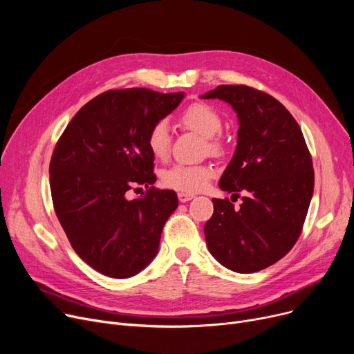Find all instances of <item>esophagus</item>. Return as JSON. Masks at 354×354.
Listing matches in <instances>:
<instances>
[{"mask_svg": "<svg viewBox=\"0 0 354 354\" xmlns=\"http://www.w3.org/2000/svg\"><path fill=\"white\" fill-rule=\"evenodd\" d=\"M178 198H179V201H180V202H188V201H191V199L194 198V195H192V194L179 192V194H178Z\"/></svg>", "mask_w": 354, "mask_h": 354, "instance_id": "esophagus-1", "label": "esophagus"}]
</instances>
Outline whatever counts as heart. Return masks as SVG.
I'll return each instance as SVG.
<instances>
[{
  "instance_id": "obj_1",
  "label": "heart",
  "mask_w": 354,
  "mask_h": 354,
  "mask_svg": "<svg viewBox=\"0 0 354 354\" xmlns=\"http://www.w3.org/2000/svg\"><path fill=\"white\" fill-rule=\"evenodd\" d=\"M179 124L205 138V151L212 156H222L227 152V142L219 135L222 118L218 111L202 102L189 104L178 118ZM146 145L156 159H165L169 153L171 136L166 122H156L147 132ZM212 176V167L207 165H175L163 176V185L180 192H199Z\"/></svg>"
}]
</instances>
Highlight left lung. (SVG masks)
<instances>
[{
	"instance_id": "1",
	"label": "left lung",
	"mask_w": 354,
	"mask_h": 354,
	"mask_svg": "<svg viewBox=\"0 0 354 354\" xmlns=\"http://www.w3.org/2000/svg\"><path fill=\"white\" fill-rule=\"evenodd\" d=\"M221 99L236 111L235 153L219 188L239 198L238 208L214 198L205 224L209 252L241 274L261 271L281 259L299 239L314 189V171L299 123L267 93L244 84H221L201 96Z\"/></svg>"
}]
</instances>
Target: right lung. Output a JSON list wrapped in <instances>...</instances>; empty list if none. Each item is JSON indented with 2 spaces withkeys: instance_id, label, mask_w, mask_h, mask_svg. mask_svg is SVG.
<instances>
[{
  "instance_id": "1",
  "label": "right lung",
  "mask_w": 354,
  "mask_h": 354,
  "mask_svg": "<svg viewBox=\"0 0 354 354\" xmlns=\"http://www.w3.org/2000/svg\"><path fill=\"white\" fill-rule=\"evenodd\" d=\"M183 93L107 90L86 103L60 136L50 162L55 215L73 250L103 275L129 278L155 258L174 191L153 187L147 132L178 107ZM148 189L136 200L125 194Z\"/></svg>"
}]
</instances>
